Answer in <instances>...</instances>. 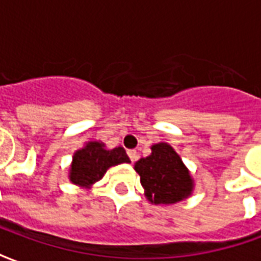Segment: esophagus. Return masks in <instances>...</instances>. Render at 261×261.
Returning a JSON list of instances; mask_svg holds the SVG:
<instances>
[{
	"label": "esophagus",
	"mask_w": 261,
	"mask_h": 261,
	"mask_svg": "<svg viewBox=\"0 0 261 261\" xmlns=\"http://www.w3.org/2000/svg\"><path fill=\"white\" fill-rule=\"evenodd\" d=\"M127 153H128V158H130L131 162H136L138 159V153H137L136 149H130V151H127Z\"/></svg>",
	"instance_id": "34e87169"
}]
</instances>
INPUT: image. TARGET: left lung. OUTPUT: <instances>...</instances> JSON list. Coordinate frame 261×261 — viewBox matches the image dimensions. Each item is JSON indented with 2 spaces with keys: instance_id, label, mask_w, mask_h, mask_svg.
<instances>
[{
  "instance_id": "1",
  "label": "left lung",
  "mask_w": 261,
  "mask_h": 261,
  "mask_svg": "<svg viewBox=\"0 0 261 261\" xmlns=\"http://www.w3.org/2000/svg\"><path fill=\"white\" fill-rule=\"evenodd\" d=\"M151 149L149 156L134 165L145 197L152 204H175L187 198L194 181L180 156L166 142L155 144Z\"/></svg>"
}]
</instances>
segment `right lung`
<instances>
[{
  "instance_id": "right-lung-1",
  "label": "right lung",
  "mask_w": 261,
  "mask_h": 261,
  "mask_svg": "<svg viewBox=\"0 0 261 261\" xmlns=\"http://www.w3.org/2000/svg\"><path fill=\"white\" fill-rule=\"evenodd\" d=\"M128 162L130 158L123 147L106 149L103 142L89 141L74 153L68 177L76 186L89 189L102 179L109 168Z\"/></svg>"
}]
</instances>
